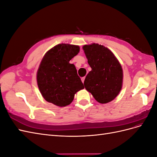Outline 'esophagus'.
<instances>
[{"label":"esophagus","instance_id":"34e87169","mask_svg":"<svg viewBox=\"0 0 157 157\" xmlns=\"http://www.w3.org/2000/svg\"><path fill=\"white\" fill-rule=\"evenodd\" d=\"M84 80H85V77H82V78H81V80H82V82L84 83Z\"/></svg>","mask_w":157,"mask_h":157}]
</instances>
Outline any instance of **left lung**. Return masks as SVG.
I'll list each match as a JSON object with an SVG mask.
<instances>
[{
    "instance_id": "left-lung-1",
    "label": "left lung",
    "mask_w": 157,
    "mask_h": 157,
    "mask_svg": "<svg viewBox=\"0 0 157 157\" xmlns=\"http://www.w3.org/2000/svg\"><path fill=\"white\" fill-rule=\"evenodd\" d=\"M82 49L92 68L84 80V87L100 103L113 101L122 87L123 70L113 52L98 43L86 44Z\"/></svg>"
}]
</instances>
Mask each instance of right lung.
Instances as JSON below:
<instances>
[{"label":"right lung","instance_id":"1","mask_svg":"<svg viewBox=\"0 0 157 157\" xmlns=\"http://www.w3.org/2000/svg\"><path fill=\"white\" fill-rule=\"evenodd\" d=\"M79 51L77 45L61 43L46 52L36 73L38 87L46 101L65 107L84 88L75 65L69 63Z\"/></svg>","mask_w":157,"mask_h":157}]
</instances>
